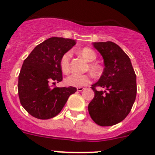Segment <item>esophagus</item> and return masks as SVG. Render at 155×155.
Wrapping results in <instances>:
<instances>
[{
	"mask_svg": "<svg viewBox=\"0 0 155 155\" xmlns=\"http://www.w3.org/2000/svg\"><path fill=\"white\" fill-rule=\"evenodd\" d=\"M84 89H85V88H84V87H77V90H78V91H84Z\"/></svg>",
	"mask_w": 155,
	"mask_h": 155,
	"instance_id": "obj_1",
	"label": "esophagus"
}]
</instances>
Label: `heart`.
Wrapping results in <instances>:
<instances>
[{"mask_svg": "<svg viewBox=\"0 0 155 155\" xmlns=\"http://www.w3.org/2000/svg\"><path fill=\"white\" fill-rule=\"evenodd\" d=\"M78 53L87 62H93L96 60V53L90 48H83L78 51ZM71 57V52L68 51L62 56L60 61V66L63 73L68 74L70 71V60ZM90 71L94 75H98L101 72V68L96 64H90ZM91 81V78L88 75L86 74H72L65 78V84L68 86L72 87H81V86L87 85Z\"/></svg>", "mask_w": 155, "mask_h": 155, "instance_id": "heart-1", "label": "heart"}]
</instances>
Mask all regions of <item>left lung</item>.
I'll use <instances>...</instances> for the list:
<instances>
[{
  "instance_id": "obj_1",
  "label": "left lung",
  "mask_w": 155,
  "mask_h": 155,
  "mask_svg": "<svg viewBox=\"0 0 155 155\" xmlns=\"http://www.w3.org/2000/svg\"><path fill=\"white\" fill-rule=\"evenodd\" d=\"M104 60L99 80L91 85L94 97L88 105L93 121L102 127L117 124L130 113L137 95V77L130 59L113 42H93ZM96 87L105 88L97 91Z\"/></svg>"
}]
</instances>
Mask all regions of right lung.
<instances>
[{
    "mask_svg": "<svg viewBox=\"0 0 155 155\" xmlns=\"http://www.w3.org/2000/svg\"><path fill=\"white\" fill-rule=\"evenodd\" d=\"M76 44L74 39L52 37L34 48L24 61L18 76V96L21 105L39 120L51 119L64 108L74 87H53L63 80L60 61Z\"/></svg>",
    "mask_w": 155,
    "mask_h": 155,
    "instance_id": "add662e5",
    "label": "right lung"
}]
</instances>
